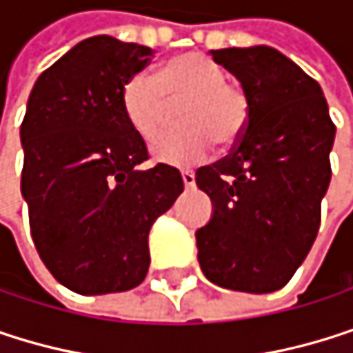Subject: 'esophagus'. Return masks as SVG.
<instances>
[{
	"label": "esophagus",
	"mask_w": 353,
	"mask_h": 353,
	"mask_svg": "<svg viewBox=\"0 0 353 353\" xmlns=\"http://www.w3.org/2000/svg\"><path fill=\"white\" fill-rule=\"evenodd\" d=\"M182 182H184V186L186 188H192L194 184H196V175H194V171H182Z\"/></svg>",
	"instance_id": "esophagus-1"
}]
</instances>
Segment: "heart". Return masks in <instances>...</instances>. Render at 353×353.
Masks as SVG:
<instances>
[{
	"label": "heart",
	"mask_w": 353,
	"mask_h": 353,
	"mask_svg": "<svg viewBox=\"0 0 353 353\" xmlns=\"http://www.w3.org/2000/svg\"><path fill=\"white\" fill-rule=\"evenodd\" d=\"M182 105L180 130L157 136L150 146L159 163L188 167L201 163L219 142L238 144L250 121V97L246 88L230 80L211 57L188 51L169 57L157 76L136 74L121 90V107L132 130L150 140L163 125L169 105Z\"/></svg>",
	"instance_id": "heart-1"
}]
</instances>
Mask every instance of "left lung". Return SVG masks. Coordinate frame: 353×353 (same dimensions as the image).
Returning a JSON list of instances; mask_svg holds the SVG:
<instances>
[{"instance_id": "8db88e82", "label": "left lung", "mask_w": 353, "mask_h": 353, "mask_svg": "<svg viewBox=\"0 0 353 353\" xmlns=\"http://www.w3.org/2000/svg\"><path fill=\"white\" fill-rule=\"evenodd\" d=\"M250 97V121L228 157L196 171L213 219L196 232L199 263L219 288L271 294L304 263L321 228L335 140L314 78L271 47L217 49Z\"/></svg>"}]
</instances>
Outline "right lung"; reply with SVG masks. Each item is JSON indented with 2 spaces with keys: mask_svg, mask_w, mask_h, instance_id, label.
Instances as JSON below:
<instances>
[{
  "mask_svg": "<svg viewBox=\"0 0 353 353\" xmlns=\"http://www.w3.org/2000/svg\"><path fill=\"white\" fill-rule=\"evenodd\" d=\"M152 55L144 45L90 37L47 68L28 97L20 188L30 234L51 275L82 296L144 281L148 232L184 192L175 167H138L146 144L121 107L123 84Z\"/></svg>",
  "mask_w": 353,
  "mask_h": 353,
  "instance_id": "right-lung-1",
  "label": "right lung"
}]
</instances>
